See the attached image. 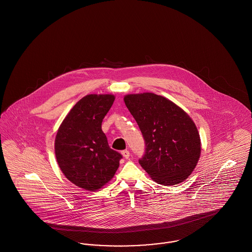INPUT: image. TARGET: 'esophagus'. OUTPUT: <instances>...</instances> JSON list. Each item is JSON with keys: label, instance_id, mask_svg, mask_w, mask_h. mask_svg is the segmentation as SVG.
Listing matches in <instances>:
<instances>
[{"label": "esophagus", "instance_id": "obj_1", "mask_svg": "<svg viewBox=\"0 0 252 252\" xmlns=\"http://www.w3.org/2000/svg\"><path fill=\"white\" fill-rule=\"evenodd\" d=\"M121 153H122V155L124 156L125 158H128L129 156H130V153H129V151H128V150H126H126H123Z\"/></svg>", "mask_w": 252, "mask_h": 252}]
</instances>
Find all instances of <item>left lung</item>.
<instances>
[{
  "label": "left lung",
  "mask_w": 252,
  "mask_h": 252,
  "mask_svg": "<svg viewBox=\"0 0 252 252\" xmlns=\"http://www.w3.org/2000/svg\"><path fill=\"white\" fill-rule=\"evenodd\" d=\"M124 100L144 137L141 166L162 185L186 180L201 151L199 134L189 115L165 97L151 93L125 96Z\"/></svg>",
  "instance_id": "left-lung-1"
}]
</instances>
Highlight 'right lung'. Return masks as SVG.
<instances>
[{"instance_id": "1", "label": "right lung", "mask_w": 252, "mask_h": 252, "mask_svg": "<svg viewBox=\"0 0 252 252\" xmlns=\"http://www.w3.org/2000/svg\"><path fill=\"white\" fill-rule=\"evenodd\" d=\"M114 102L111 94H90L79 100L62 122L55 141L58 163L76 186L95 191L111 180L123 158L111 149L102 122Z\"/></svg>"}]
</instances>
